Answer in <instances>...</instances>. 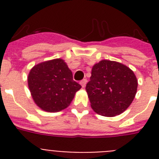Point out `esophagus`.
Here are the masks:
<instances>
[{
    "mask_svg": "<svg viewBox=\"0 0 159 159\" xmlns=\"http://www.w3.org/2000/svg\"><path fill=\"white\" fill-rule=\"evenodd\" d=\"M87 79H83L80 82V84H81V86H82V87H85V86H86V84H87Z\"/></svg>",
    "mask_w": 159,
    "mask_h": 159,
    "instance_id": "esophagus-1",
    "label": "esophagus"
}]
</instances>
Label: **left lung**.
I'll list each match as a JSON object with an SVG mask.
<instances>
[{
    "instance_id": "1",
    "label": "left lung",
    "mask_w": 159,
    "mask_h": 159,
    "mask_svg": "<svg viewBox=\"0 0 159 159\" xmlns=\"http://www.w3.org/2000/svg\"><path fill=\"white\" fill-rule=\"evenodd\" d=\"M137 87L138 80L129 67L116 61L102 60L93 65L86 91L96 113L114 117L130 106Z\"/></svg>"
}]
</instances>
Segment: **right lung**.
Here are the masks:
<instances>
[{"label":"right lung","mask_w":159,"mask_h":159,"mask_svg":"<svg viewBox=\"0 0 159 159\" xmlns=\"http://www.w3.org/2000/svg\"><path fill=\"white\" fill-rule=\"evenodd\" d=\"M28 87L37 106L47 112H58L69 106L81 85L62 58L34 65L28 75Z\"/></svg>","instance_id":"1"}]
</instances>
